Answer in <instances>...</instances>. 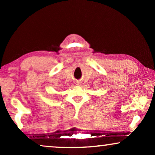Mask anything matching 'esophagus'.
<instances>
[{
    "mask_svg": "<svg viewBox=\"0 0 155 155\" xmlns=\"http://www.w3.org/2000/svg\"><path fill=\"white\" fill-rule=\"evenodd\" d=\"M75 84H78V85H79V84H80V82H75Z\"/></svg>",
    "mask_w": 155,
    "mask_h": 155,
    "instance_id": "esophagus-1",
    "label": "esophagus"
}]
</instances>
